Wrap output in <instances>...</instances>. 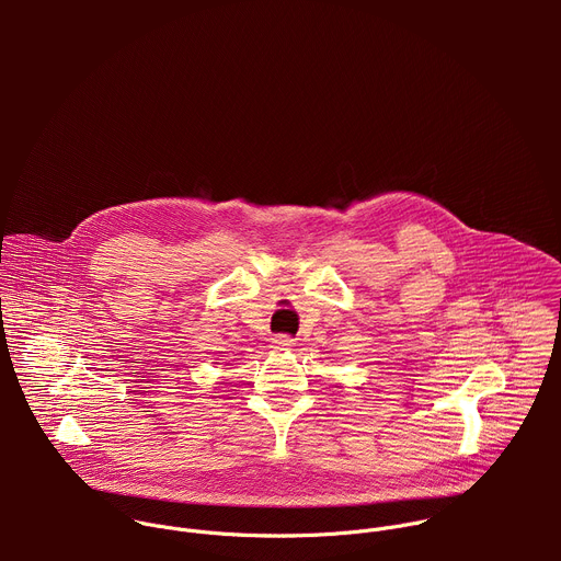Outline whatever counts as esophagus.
<instances>
[{"instance_id":"34e87169","label":"esophagus","mask_w":561,"mask_h":561,"mask_svg":"<svg viewBox=\"0 0 561 561\" xmlns=\"http://www.w3.org/2000/svg\"><path fill=\"white\" fill-rule=\"evenodd\" d=\"M290 346H293V340H290L288 335H275V337L271 340V348L277 351V353L290 351Z\"/></svg>"}]
</instances>
